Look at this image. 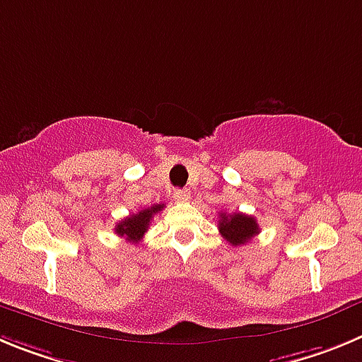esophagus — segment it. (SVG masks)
Listing matches in <instances>:
<instances>
[{
  "mask_svg": "<svg viewBox=\"0 0 362 362\" xmlns=\"http://www.w3.org/2000/svg\"><path fill=\"white\" fill-rule=\"evenodd\" d=\"M189 197H191V193H189L187 189H175L173 191V198L177 202H187Z\"/></svg>",
  "mask_w": 362,
  "mask_h": 362,
  "instance_id": "obj_1",
  "label": "esophagus"
}]
</instances>
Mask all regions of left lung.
Segmentation results:
<instances>
[{
	"mask_svg": "<svg viewBox=\"0 0 362 362\" xmlns=\"http://www.w3.org/2000/svg\"><path fill=\"white\" fill-rule=\"evenodd\" d=\"M218 230L233 247L245 245L256 234L259 233V226L256 218L247 216L243 213L226 214L220 213L218 220Z\"/></svg>",
	"mask_w": 362,
	"mask_h": 362,
	"instance_id": "1",
	"label": "left lung"
}]
</instances>
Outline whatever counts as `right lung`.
<instances>
[{"label": "right lung", "instance_id": "1", "mask_svg": "<svg viewBox=\"0 0 362 362\" xmlns=\"http://www.w3.org/2000/svg\"><path fill=\"white\" fill-rule=\"evenodd\" d=\"M164 209V204L151 205L148 209H142L135 214H129L128 218L120 220L115 226V234L119 236H124L128 242H141L144 233L148 230L149 223H151V218L158 213V211Z\"/></svg>", "mask_w": 362, "mask_h": 362}]
</instances>
